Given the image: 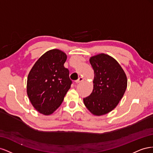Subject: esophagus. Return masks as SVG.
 <instances>
[{"mask_svg":"<svg viewBox=\"0 0 153 153\" xmlns=\"http://www.w3.org/2000/svg\"><path fill=\"white\" fill-rule=\"evenodd\" d=\"M83 80H84V78H83L82 77H79L78 78V80H76V81H75V82L76 83V84H78V83H80V82H82Z\"/></svg>","mask_w":153,"mask_h":153,"instance_id":"esophagus-1","label":"esophagus"}]
</instances>
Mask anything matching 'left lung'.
Segmentation results:
<instances>
[{
	"instance_id": "1",
	"label": "left lung",
	"mask_w": 153,
	"mask_h": 153,
	"mask_svg": "<svg viewBox=\"0 0 153 153\" xmlns=\"http://www.w3.org/2000/svg\"><path fill=\"white\" fill-rule=\"evenodd\" d=\"M94 78L92 93L84 98L87 108L95 115H102L115 108L126 91L127 77L113 57L100 53L90 58Z\"/></svg>"
}]
</instances>
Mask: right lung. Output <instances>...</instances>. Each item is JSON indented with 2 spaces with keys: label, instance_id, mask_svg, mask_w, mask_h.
<instances>
[{
  "label": "right lung",
  "instance_id": "obj_1",
  "mask_svg": "<svg viewBox=\"0 0 153 153\" xmlns=\"http://www.w3.org/2000/svg\"><path fill=\"white\" fill-rule=\"evenodd\" d=\"M67 55L53 49L41 56L30 71L27 92L36 110L45 115L52 114L62 103L72 81L64 64Z\"/></svg>",
  "mask_w": 153,
  "mask_h": 153
}]
</instances>
